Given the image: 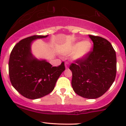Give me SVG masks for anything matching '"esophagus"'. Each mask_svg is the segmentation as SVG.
I'll return each mask as SVG.
<instances>
[{
	"label": "esophagus",
	"instance_id": "esophagus-1",
	"mask_svg": "<svg viewBox=\"0 0 126 126\" xmlns=\"http://www.w3.org/2000/svg\"><path fill=\"white\" fill-rule=\"evenodd\" d=\"M68 66H69V63H68V62H66L65 63V67L66 69H68Z\"/></svg>",
	"mask_w": 126,
	"mask_h": 126
}]
</instances>
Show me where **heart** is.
Here are the masks:
<instances>
[{"mask_svg": "<svg viewBox=\"0 0 126 126\" xmlns=\"http://www.w3.org/2000/svg\"><path fill=\"white\" fill-rule=\"evenodd\" d=\"M91 48V43L89 40H85L82 42L74 43L70 49L64 54L66 55L73 54V58L75 60H82L87 57Z\"/></svg>", "mask_w": 126, "mask_h": 126, "instance_id": "heart-1", "label": "heart"}]
</instances>
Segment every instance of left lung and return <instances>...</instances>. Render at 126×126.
<instances>
[{
	"mask_svg": "<svg viewBox=\"0 0 126 126\" xmlns=\"http://www.w3.org/2000/svg\"><path fill=\"white\" fill-rule=\"evenodd\" d=\"M93 50L82 60L72 63L71 84L80 96L96 99L102 96L114 82L116 74V56L111 43L104 38L89 35Z\"/></svg>",
	"mask_w": 126,
	"mask_h": 126,
	"instance_id": "obj_1",
	"label": "left lung"
}]
</instances>
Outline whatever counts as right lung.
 Instances as JSON below:
<instances>
[{"mask_svg":"<svg viewBox=\"0 0 126 126\" xmlns=\"http://www.w3.org/2000/svg\"><path fill=\"white\" fill-rule=\"evenodd\" d=\"M48 35H33L17 43L10 54L8 63L10 82L21 95L36 99L53 91L55 83L65 70L64 62L52 66L45 60H38L31 52L32 41Z\"/></svg>","mask_w":126,"mask_h":126,"instance_id":"add662e5","label":"right lung"}]
</instances>
